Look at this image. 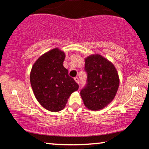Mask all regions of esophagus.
<instances>
[{
    "label": "esophagus",
    "instance_id": "1",
    "mask_svg": "<svg viewBox=\"0 0 149 149\" xmlns=\"http://www.w3.org/2000/svg\"><path fill=\"white\" fill-rule=\"evenodd\" d=\"M74 80L75 81V82H76L77 84H79V78L77 77H75V78H74Z\"/></svg>",
    "mask_w": 149,
    "mask_h": 149
}]
</instances>
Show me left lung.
<instances>
[{"label":"left lung","mask_w":149,"mask_h":149,"mask_svg":"<svg viewBox=\"0 0 149 149\" xmlns=\"http://www.w3.org/2000/svg\"><path fill=\"white\" fill-rule=\"evenodd\" d=\"M85 70L87 83L80 92L84 104L91 110L103 109L117 93L120 85L117 70L112 62L99 54L85 58Z\"/></svg>","instance_id":"1"}]
</instances>
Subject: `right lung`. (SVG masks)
Segmentation results:
<instances>
[{"mask_svg": "<svg viewBox=\"0 0 149 149\" xmlns=\"http://www.w3.org/2000/svg\"><path fill=\"white\" fill-rule=\"evenodd\" d=\"M65 56L62 50L54 48L41 55L30 72V83L35 98L50 112L63 110L70 96L79 88L63 65Z\"/></svg>", "mask_w": 149, "mask_h": 149, "instance_id": "add662e5", "label": "right lung"}]
</instances>
